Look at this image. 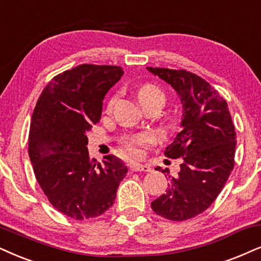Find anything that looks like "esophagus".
<instances>
[{
    "label": "esophagus",
    "instance_id": "esophagus-1",
    "mask_svg": "<svg viewBox=\"0 0 261 261\" xmlns=\"http://www.w3.org/2000/svg\"><path fill=\"white\" fill-rule=\"evenodd\" d=\"M130 170L131 171H135V172H137V171H143V172H149L150 171V166L147 164H140V163H133L130 164Z\"/></svg>",
    "mask_w": 261,
    "mask_h": 261
}]
</instances>
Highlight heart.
Listing matches in <instances>:
<instances>
[{
	"mask_svg": "<svg viewBox=\"0 0 261 261\" xmlns=\"http://www.w3.org/2000/svg\"><path fill=\"white\" fill-rule=\"evenodd\" d=\"M138 101L141 103H146V102L153 101V100H163L165 101L164 92L160 90L159 88L155 87L153 84H144L140 88V90L137 92ZM111 103H113V100L111 101ZM154 138L149 134H142L138 136L131 137L126 141V148L131 154L138 155L141 153V147H147L149 144L153 143Z\"/></svg>",
	"mask_w": 261,
	"mask_h": 261,
	"instance_id": "1",
	"label": "heart"
}]
</instances>
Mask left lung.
Wrapping results in <instances>:
<instances>
[{"label": "left lung", "instance_id": "1", "mask_svg": "<svg viewBox=\"0 0 261 261\" xmlns=\"http://www.w3.org/2000/svg\"><path fill=\"white\" fill-rule=\"evenodd\" d=\"M147 70L171 85L182 105V131L165 150L182 158L180 170L169 174V189L151 202L155 213L180 222L206 211L222 191L233 169L235 126L226 101L204 79L184 70Z\"/></svg>", "mask_w": 261, "mask_h": 261}]
</instances>
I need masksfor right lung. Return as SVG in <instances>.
Instances as JSON below:
<instances>
[{
    "label": "right lung",
    "mask_w": 261,
    "mask_h": 261,
    "mask_svg": "<svg viewBox=\"0 0 261 261\" xmlns=\"http://www.w3.org/2000/svg\"><path fill=\"white\" fill-rule=\"evenodd\" d=\"M118 66L81 65L57 75L36 105L29 156L49 202L65 216L83 220L113 204L127 167L114 155L91 159L88 136L101 119L102 102L123 77Z\"/></svg>",
    "instance_id": "right-lung-1"
}]
</instances>
